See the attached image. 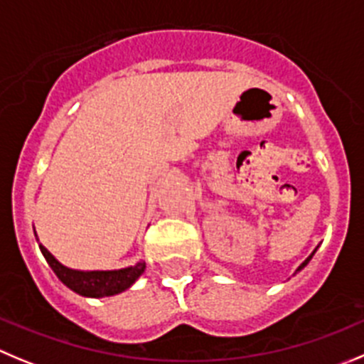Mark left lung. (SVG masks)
Returning a JSON list of instances; mask_svg holds the SVG:
<instances>
[{
    "label": "left lung",
    "instance_id": "8db88e82",
    "mask_svg": "<svg viewBox=\"0 0 364 364\" xmlns=\"http://www.w3.org/2000/svg\"><path fill=\"white\" fill-rule=\"evenodd\" d=\"M312 255H314V253H312ZM312 255H311V257H309V259H305V262H304V264H301V266H300V267H298V269H296V271H300V269H301V267H305V266H307V264H309V260H311V259H312Z\"/></svg>",
    "mask_w": 364,
    "mask_h": 364
}]
</instances>
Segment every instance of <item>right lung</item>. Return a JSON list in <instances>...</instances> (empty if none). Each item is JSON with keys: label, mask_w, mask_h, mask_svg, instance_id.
Instances as JSON below:
<instances>
[{"label": "right lung", "mask_w": 364, "mask_h": 364, "mask_svg": "<svg viewBox=\"0 0 364 364\" xmlns=\"http://www.w3.org/2000/svg\"><path fill=\"white\" fill-rule=\"evenodd\" d=\"M39 250L53 269V273L57 274V278L66 287H70L77 294H82V296H113V294L129 289L136 282V278L145 271V262H138L136 266L118 271H75L55 260V257L43 244H39Z\"/></svg>", "instance_id": "obj_1"}]
</instances>
